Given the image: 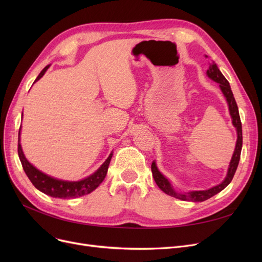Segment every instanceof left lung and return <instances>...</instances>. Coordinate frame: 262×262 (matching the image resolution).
I'll return each instance as SVG.
<instances>
[{
    "instance_id": "1",
    "label": "left lung",
    "mask_w": 262,
    "mask_h": 262,
    "mask_svg": "<svg viewBox=\"0 0 262 262\" xmlns=\"http://www.w3.org/2000/svg\"><path fill=\"white\" fill-rule=\"evenodd\" d=\"M207 74L210 78H212L213 81H215L216 83H220V87L222 92H223L224 96L226 97L227 104H228V108H229V114L232 116L233 119V124L237 130V142H236V147L234 150V154L232 157L231 164H229L228 167V171H227V176L225 178V180L222 182V184L213 187L209 190H203V191H192V192H188V193H177L175 190H173L169 184V181L166 179L162 173L158 171L155 162L152 163V173L154 180L156 182V185L160 187V189L162 191H164L166 194L175 196L177 199L184 200V201H192V202H202L210 199L211 196L215 195L216 193H219L220 191H222L225 187H227V185L229 182L232 181L237 166H238L239 160H241V152H242V146H243V132H242V122H241V117H239V113H238V107H237V104L234 98V95L232 93L231 86H229V83L227 82L226 78L224 77V75L221 73V71L219 70V68L216 67V64H211L209 70L207 71Z\"/></svg>"
}]
</instances>
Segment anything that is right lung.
<instances>
[{
  "instance_id": "add662e5",
  "label": "right lung",
  "mask_w": 262,
  "mask_h": 262,
  "mask_svg": "<svg viewBox=\"0 0 262 262\" xmlns=\"http://www.w3.org/2000/svg\"><path fill=\"white\" fill-rule=\"evenodd\" d=\"M49 66H47L41 72L36 78V81H38L40 78L47 70H48ZM19 133H20V128L18 132V156L21 163V166L24 170H25L27 177L29 180L38 190H40L41 192L48 194L53 198H60V199H70V198H78L85 194L91 193L93 190L96 189L102 180L105 179L107 175V170H108V166L110 164V161H112L113 154H110L109 157L105 161V163L102 164L100 167L95 171L93 175L90 177H87L83 180L80 181H64V180H59L52 178L46 173L41 172L40 170H38L35 168L33 165H31L27 160L25 155H24L21 146L19 143Z\"/></svg>"
}]
</instances>
